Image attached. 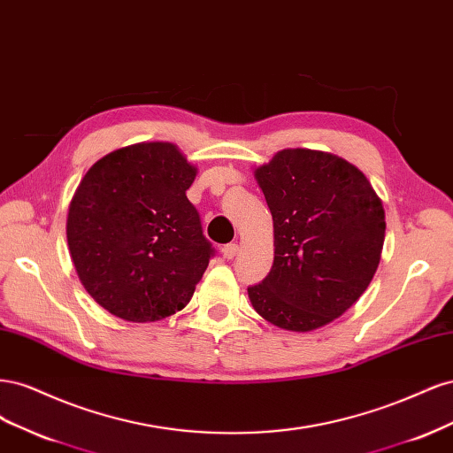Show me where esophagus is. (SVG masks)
<instances>
[{
  "label": "esophagus",
  "mask_w": 453,
  "mask_h": 453,
  "mask_svg": "<svg viewBox=\"0 0 453 453\" xmlns=\"http://www.w3.org/2000/svg\"><path fill=\"white\" fill-rule=\"evenodd\" d=\"M238 243H226L225 248L221 250V253H223V258H226V260H230V258H234L236 257V253H238Z\"/></svg>",
  "instance_id": "1"
}]
</instances>
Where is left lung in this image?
Returning <instances> with one entry per match:
<instances>
[{"mask_svg": "<svg viewBox=\"0 0 453 453\" xmlns=\"http://www.w3.org/2000/svg\"><path fill=\"white\" fill-rule=\"evenodd\" d=\"M273 219V265L248 287L255 311L308 333L357 303L380 265L386 213L365 173L311 149H283L255 170Z\"/></svg>", "mask_w": 453, "mask_h": 453, "instance_id": "1", "label": "left lung"}]
</instances>
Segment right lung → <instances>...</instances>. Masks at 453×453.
I'll return each instance as SVG.
<instances>
[{"label": "right lung", "instance_id": "obj_1", "mask_svg": "<svg viewBox=\"0 0 453 453\" xmlns=\"http://www.w3.org/2000/svg\"><path fill=\"white\" fill-rule=\"evenodd\" d=\"M196 168L173 143H135L100 158L67 213V245L87 293L117 318L158 321L193 298L215 250L187 198Z\"/></svg>", "mask_w": 453, "mask_h": 453}]
</instances>
